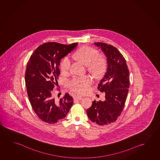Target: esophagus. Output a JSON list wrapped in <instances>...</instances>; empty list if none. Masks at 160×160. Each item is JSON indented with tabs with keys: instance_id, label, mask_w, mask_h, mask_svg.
I'll return each mask as SVG.
<instances>
[{
	"instance_id": "1",
	"label": "esophagus",
	"mask_w": 160,
	"mask_h": 160,
	"mask_svg": "<svg viewBox=\"0 0 160 160\" xmlns=\"http://www.w3.org/2000/svg\"><path fill=\"white\" fill-rule=\"evenodd\" d=\"M83 99V97L81 96H77L74 97V99H75V100H77V101H80V100H81V99Z\"/></svg>"
}]
</instances>
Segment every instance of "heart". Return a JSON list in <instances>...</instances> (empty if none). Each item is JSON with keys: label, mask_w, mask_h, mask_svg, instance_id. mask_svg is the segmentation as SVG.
Listing matches in <instances>:
<instances>
[{"label": "heart", "mask_w": 160, "mask_h": 160, "mask_svg": "<svg viewBox=\"0 0 160 160\" xmlns=\"http://www.w3.org/2000/svg\"><path fill=\"white\" fill-rule=\"evenodd\" d=\"M99 52L96 49L89 47H83L76 52L74 57L87 66V69L96 78H100L106 71V59L99 56ZM71 61L68 57H65L61 62L60 69L62 73H67L69 71ZM92 79L89 77L83 78H75L69 83V88L78 94L86 93L91 86Z\"/></svg>", "instance_id": "heart-1"}]
</instances>
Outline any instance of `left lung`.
Segmentation results:
<instances>
[{"label": "left lung", "mask_w": 160, "mask_h": 160, "mask_svg": "<svg viewBox=\"0 0 160 160\" xmlns=\"http://www.w3.org/2000/svg\"><path fill=\"white\" fill-rule=\"evenodd\" d=\"M94 44L107 58L106 72L97 87L104 92L105 99L92 102L87 113L92 122L105 126L115 122L123 109L129 87V72L126 59L114 46L102 42Z\"/></svg>", "instance_id": "8db88e82"}]
</instances>
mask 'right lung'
Wrapping results in <instances>:
<instances>
[{"label":"right lung","instance_id":"1","mask_svg":"<svg viewBox=\"0 0 160 160\" xmlns=\"http://www.w3.org/2000/svg\"><path fill=\"white\" fill-rule=\"evenodd\" d=\"M77 45V43L70 45L43 43L34 51L27 63L25 82L28 98L37 116L49 124L64 119L73 103L72 97L68 93L58 101L54 99L53 92L60 74V60Z\"/></svg>","mask_w":160,"mask_h":160}]
</instances>
